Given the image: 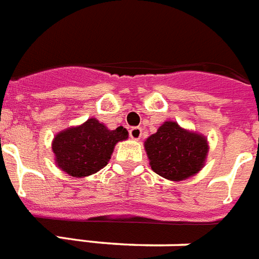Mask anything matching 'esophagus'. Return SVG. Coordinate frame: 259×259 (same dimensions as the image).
Segmentation results:
<instances>
[{
    "instance_id": "esophagus-1",
    "label": "esophagus",
    "mask_w": 259,
    "mask_h": 259,
    "mask_svg": "<svg viewBox=\"0 0 259 259\" xmlns=\"http://www.w3.org/2000/svg\"><path fill=\"white\" fill-rule=\"evenodd\" d=\"M130 136H131L132 139L139 140L142 138V128L140 127H132L130 130Z\"/></svg>"
}]
</instances>
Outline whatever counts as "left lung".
I'll list each match as a JSON object with an SVG mask.
<instances>
[{
  "instance_id": "8db88e82",
  "label": "left lung",
  "mask_w": 259,
  "mask_h": 259,
  "mask_svg": "<svg viewBox=\"0 0 259 259\" xmlns=\"http://www.w3.org/2000/svg\"><path fill=\"white\" fill-rule=\"evenodd\" d=\"M151 168L169 181H183L203 167L208 152L206 138L165 121L144 143Z\"/></svg>"
}]
</instances>
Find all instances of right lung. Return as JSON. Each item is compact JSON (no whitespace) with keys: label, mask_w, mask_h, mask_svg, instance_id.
<instances>
[{"label":"right lung","mask_w":259,"mask_h":259,"mask_svg":"<svg viewBox=\"0 0 259 259\" xmlns=\"http://www.w3.org/2000/svg\"><path fill=\"white\" fill-rule=\"evenodd\" d=\"M127 138L128 131L121 125L111 131L92 117L56 135L52 150L60 168L71 177L82 178L108 164L115 144Z\"/></svg>","instance_id":"right-lung-1"}]
</instances>
